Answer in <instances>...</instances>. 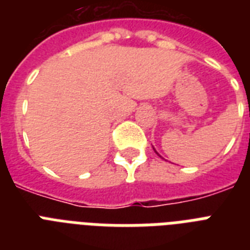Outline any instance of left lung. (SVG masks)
I'll list each match as a JSON object with an SVG mask.
<instances>
[{
	"instance_id": "1",
	"label": "left lung",
	"mask_w": 250,
	"mask_h": 250,
	"mask_svg": "<svg viewBox=\"0 0 250 250\" xmlns=\"http://www.w3.org/2000/svg\"><path fill=\"white\" fill-rule=\"evenodd\" d=\"M154 152H156V150H154ZM157 153V152H156ZM157 154H158V153H157ZM158 156H160V154H158Z\"/></svg>"
}]
</instances>
